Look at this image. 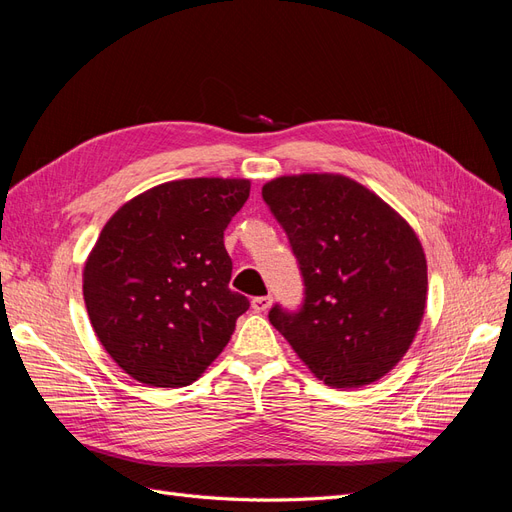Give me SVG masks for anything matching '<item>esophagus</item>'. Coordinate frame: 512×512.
<instances>
[{
	"label": "esophagus",
	"instance_id": "34e87169",
	"mask_svg": "<svg viewBox=\"0 0 512 512\" xmlns=\"http://www.w3.org/2000/svg\"><path fill=\"white\" fill-rule=\"evenodd\" d=\"M271 303H273L271 294H267V297H254L252 299V307L256 309V312H267V309L271 307Z\"/></svg>",
	"mask_w": 512,
	"mask_h": 512
}]
</instances>
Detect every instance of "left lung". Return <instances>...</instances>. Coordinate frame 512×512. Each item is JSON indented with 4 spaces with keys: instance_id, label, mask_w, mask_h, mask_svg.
<instances>
[{
    "instance_id": "1",
    "label": "left lung",
    "mask_w": 512,
    "mask_h": 512,
    "mask_svg": "<svg viewBox=\"0 0 512 512\" xmlns=\"http://www.w3.org/2000/svg\"><path fill=\"white\" fill-rule=\"evenodd\" d=\"M262 198L288 235L303 303L269 312L299 359L324 384L380 380L421 327L427 260L408 222L342 175L277 177Z\"/></svg>"
}]
</instances>
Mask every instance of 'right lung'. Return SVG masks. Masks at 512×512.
<instances>
[{
	"mask_svg": "<svg viewBox=\"0 0 512 512\" xmlns=\"http://www.w3.org/2000/svg\"><path fill=\"white\" fill-rule=\"evenodd\" d=\"M247 198V179L168 181L102 228L83 297L100 344L134 380L188 386L228 344L250 301L228 288L224 230Z\"/></svg>",
	"mask_w": 512,
	"mask_h": 512,
	"instance_id": "right-lung-1",
	"label": "right lung"
}]
</instances>
